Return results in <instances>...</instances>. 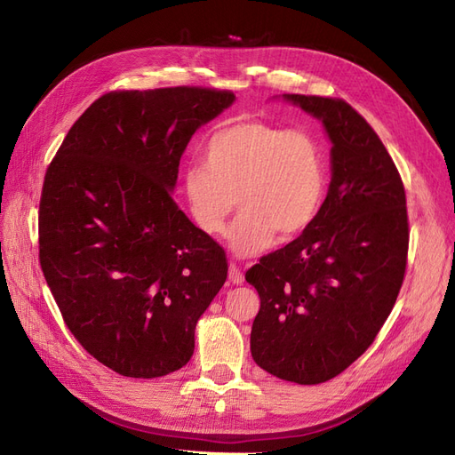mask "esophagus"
<instances>
[{
    "label": "esophagus",
    "mask_w": 455,
    "mask_h": 455,
    "mask_svg": "<svg viewBox=\"0 0 455 455\" xmlns=\"http://www.w3.org/2000/svg\"><path fill=\"white\" fill-rule=\"evenodd\" d=\"M229 281H231L233 284H241V283L244 281V275H243V271L239 269V266L229 264Z\"/></svg>",
    "instance_id": "34e87169"
}]
</instances>
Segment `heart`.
Here are the masks:
<instances>
[{"label": "heart", "mask_w": 455, "mask_h": 455, "mask_svg": "<svg viewBox=\"0 0 455 455\" xmlns=\"http://www.w3.org/2000/svg\"><path fill=\"white\" fill-rule=\"evenodd\" d=\"M204 163L180 174V189L196 226L222 235L229 231L239 256L261 252L275 235L291 241L307 231L326 199L328 159L321 140L307 131H288L259 119H237L204 142Z\"/></svg>", "instance_id": "heart-1"}]
</instances>
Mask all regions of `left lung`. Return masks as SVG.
Segmentation results:
<instances>
[{"label": "left lung", "instance_id": "1", "mask_svg": "<svg viewBox=\"0 0 455 455\" xmlns=\"http://www.w3.org/2000/svg\"><path fill=\"white\" fill-rule=\"evenodd\" d=\"M283 96L323 121L332 180L313 226L244 275L259 296L251 351L269 374L315 385L359 359L387 321L406 271V194L379 136L346 100Z\"/></svg>", "mask_w": 455, "mask_h": 455}]
</instances>
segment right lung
Returning <instances> with one entry per match:
<instances>
[{"label": "right lung", "instance_id": "right-lung-1", "mask_svg": "<svg viewBox=\"0 0 455 455\" xmlns=\"http://www.w3.org/2000/svg\"><path fill=\"white\" fill-rule=\"evenodd\" d=\"M233 100L206 87L102 94L45 172L41 269L81 347L121 376L188 364L199 316L228 279L224 249L172 189L191 136Z\"/></svg>", "mask_w": 455, "mask_h": 455}]
</instances>
